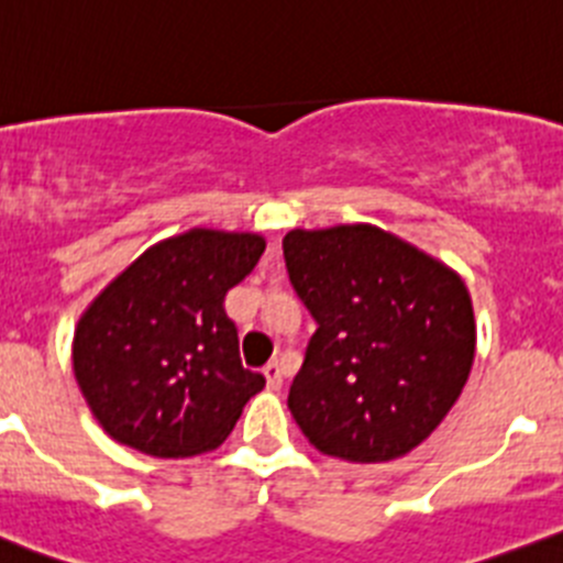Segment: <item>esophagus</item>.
I'll use <instances>...</instances> for the list:
<instances>
[{"label": "esophagus", "mask_w": 563, "mask_h": 563, "mask_svg": "<svg viewBox=\"0 0 563 563\" xmlns=\"http://www.w3.org/2000/svg\"><path fill=\"white\" fill-rule=\"evenodd\" d=\"M262 376H265L267 389H282V367H278L276 362H271V365L262 367Z\"/></svg>", "instance_id": "34e87169"}]
</instances>
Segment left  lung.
Here are the masks:
<instances>
[{
	"mask_svg": "<svg viewBox=\"0 0 563 563\" xmlns=\"http://www.w3.org/2000/svg\"><path fill=\"white\" fill-rule=\"evenodd\" d=\"M282 249L318 323L287 398L303 437L358 464L415 451L473 367V301L459 273L371 223L292 229Z\"/></svg>",
	"mask_w": 563,
	"mask_h": 563,
	"instance_id": "obj_1",
	"label": "left lung"
}]
</instances>
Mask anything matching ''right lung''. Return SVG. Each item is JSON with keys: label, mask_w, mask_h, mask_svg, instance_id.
<instances>
[{"label": "right lung", "mask_w": 563, "mask_h": 563, "mask_svg": "<svg viewBox=\"0 0 563 563\" xmlns=\"http://www.w3.org/2000/svg\"><path fill=\"white\" fill-rule=\"evenodd\" d=\"M265 251L251 232L190 229L152 245L74 331V376L121 445L157 459L212 451L265 387L240 362L223 301Z\"/></svg>", "instance_id": "1"}]
</instances>
